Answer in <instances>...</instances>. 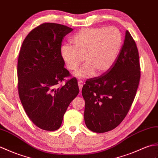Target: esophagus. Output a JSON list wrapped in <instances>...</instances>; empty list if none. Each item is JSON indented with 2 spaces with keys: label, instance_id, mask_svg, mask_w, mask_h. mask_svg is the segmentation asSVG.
<instances>
[{
  "label": "esophagus",
  "instance_id": "obj_1",
  "mask_svg": "<svg viewBox=\"0 0 158 158\" xmlns=\"http://www.w3.org/2000/svg\"><path fill=\"white\" fill-rule=\"evenodd\" d=\"M78 86H79L80 90H82V86H83V83H82L81 81H78Z\"/></svg>",
  "mask_w": 158,
  "mask_h": 158
}]
</instances>
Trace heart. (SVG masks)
I'll use <instances>...</instances> for the list:
<instances>
[{"instance_id":"b5f03b06","label":"heart","mask_w":158,"mask_h":158,"mask_svg":"<svg viewBox=\"0 0 158 158\" xmlns=\"http://www.w3.org/2000/svg\"><path fill=\"white\" fill-rule=\"evenodd\" d=\"M71 42L73 47L65 44L61 47V57L66 67L73 71L85 60L74 76L87 79L95 72L101 75L111 69L120 52L122 37L115 27H90L80 30Z\"/></svg>"}]
</instances>
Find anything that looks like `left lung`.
<instances>
[{
    "label": "left lung",
    "instance_id": "1",
    "mask_svg": "<svg viewBox=\"0 0 158 158\" xmlns=\"http://www.w3.org/2000/svg\"><path fill=\"white\" fill-rule=\"evenodd\" d=\"M140 76L137 47L127 31L121 51L111 69L86 81L82 87L87 128L99 133L116 128L132 106Z\"/></svg>",
    "mask_w": 158,
    "mask_h": 158
}]
</instances>
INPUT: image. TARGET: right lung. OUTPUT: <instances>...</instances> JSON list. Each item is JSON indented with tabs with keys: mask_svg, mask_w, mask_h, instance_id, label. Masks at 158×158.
Segmentation results:
<instances>
[{
	"mask_svg": "<svg viewBox=\"0 0 158 158\" xmlns=\"http://www.w3.org/2000/svg\"><path fill=\"white\" fill-rule=\"evenodd\" d=\"M73 30L54 23L35 27L22 43L17 63L18 91L26 114L44 131L60 128L64 115L79 88L75 78L62 86L69 76L60 55L61 42Z\"/></svg>",
	"mask_w": 158,
	"mask_h": 158,
	"instance_id": "right-lung-1",
	"label": "right lung"
}]
</instances>
